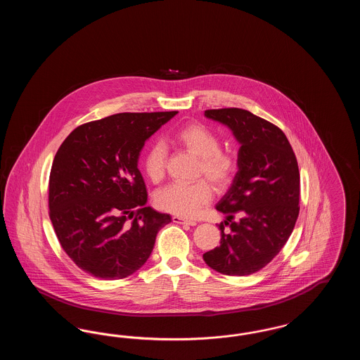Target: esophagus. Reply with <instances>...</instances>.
<instances>
[{
  "instance_id": "obj_1",
  "label": "esophagus",
  "mask_w": 360,
  "mask_h": 360,
  "mask_svg": "<svg viewBox=\"0 0 360 360\" xmlns=\"http://www.w3.org/2000/svg\"><path fill=\"white\" fill-rule=\"evenodd\" d=\"M172 221L175 224H188V225H195V221L193 220H188V219H184V217H179V216H172Z\"/></svg>"
}]
</instances>
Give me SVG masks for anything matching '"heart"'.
Returning <instances> with one entry per match:
<instances>
[{"label": "heart", "instance_id": "1", "mask_svg": "<svg viewBox=\"0 0 360 360\" xmlns=\"http://www.w3.org/2000/svg\"><path fill=\"white\" fill-rule=\"evenodd\" d=\"M172 144L200 158L198 175L212 181L219 190L228 188L239 170L236 153L221 148L220 137L204 124L188 122L178 128L170 139ZM143 169L153 184H159L166 175V150L154 144L144 156ZM213 186L207 179L194 184H172L155 195L158 207L179 217H195L213 198Z\"/></svg>", "mask_w": 360, "mask_h": 360}]
</instances>
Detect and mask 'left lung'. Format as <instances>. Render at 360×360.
Returning a JSON list of instances; mask_svg holds the SVG:
<instances>
[{"mask_svg":"<svg viewBox=\"0 0 360 360\" xmlns=\"http://www.w3.org/2000/svg\"><path fill=\"white\" fill-rule=\"evenodd\" d=\"M205 116L228 125L241 146L239 172L216 206L228 216L219 225L220 245L205 252L204 260L221 274H254L279 254L298 219L297 158L281 128L248 110L207 109Z\"/></svg>","mask_w":360,"mask_h":360,"instance_id":"1","label":"left lung"}]
</instances>
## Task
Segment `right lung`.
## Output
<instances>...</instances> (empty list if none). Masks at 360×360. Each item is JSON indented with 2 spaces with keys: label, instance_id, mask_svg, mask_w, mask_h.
<instances>
[{
  "label": "right lung",
  "instance_id": "obj_1",
  "mask_svg": "<svg viewBox=\"0 0 360 360\" xmlns=\"http://www.w3.org/2000/svg\"><path fill=\"white\" fill-rule=\"evenodd\" d=\"M117 113L77 127L52 162L49 207L70 259L100 279H122L151 255L156 233L172 221L147 202L137 169L146 140L176 115Z\"/></svg>",
  "mask_w": 360,
  "mask_h": 360
}]
</instances>
